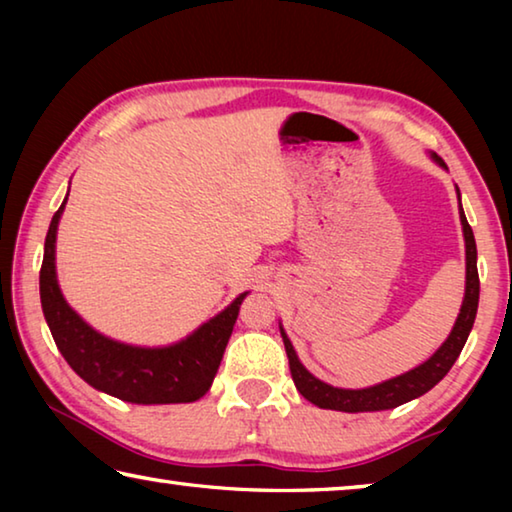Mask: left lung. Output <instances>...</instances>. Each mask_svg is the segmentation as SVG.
<instances>
[{"instance_id":"left-lung-1","label":"left lung","mask_w":512,"mask_h":512,"mask_svg":"<svg viewBox=\"0 0 512 512\" xmlns=\"http://www.w3.org/2000/svg\"><path fill=\"white\" fill-rule=\"evenodd\" d=\"M431 160L438 164V167H445V162L438 158L436 153H431ZM458 216H461L463 225V239H465V296L461 311H458V318L452 327V332L445 339V343L431 354V357L415 366L413 370L404 372V375H397L393 379L381 381V384L368 386V388H336L332 384H325L318 377L311 375V372L302 366L298 359L296 350L289 341L287 332L280 325V334L284 341V350H287L289 357V368L293 384L300 391V395L309 400L311 404L320 406V409L329 411H343V413H366V411H386L395 409V406L406 404L429 393L433 386L443 379L449 368L454 366V361L461 354L467 336L472 332L476 309H479V271H476V241L470 223L465 219L463 205H461V192H458Z\"/></svg>"}]
</instances>
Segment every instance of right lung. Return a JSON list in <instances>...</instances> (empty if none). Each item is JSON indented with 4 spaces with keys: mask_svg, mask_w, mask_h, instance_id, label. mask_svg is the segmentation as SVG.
Here are the masks:
<instances>
[{
    "mask_svg": "<svg viewBox=\"0 0 512 512\" xmlns=\"http://www.w3.org/2000/svg\"><path fill=\"white\" fill-rule=\"evenodd\" d=\"M69 196V192H67ZM49 223L40 268V302L60 354L97 391L131 404H187L210 391L225 345L248 291L214 318L171 345L144 348L110 339L76 314L60 291L56 275V235L65 203Z\"/></svg>",
    "mask_w": 512,
    "mask_h": 512,
    "instance_id": "1",
    "label": "right lung"
}]
</instances>
